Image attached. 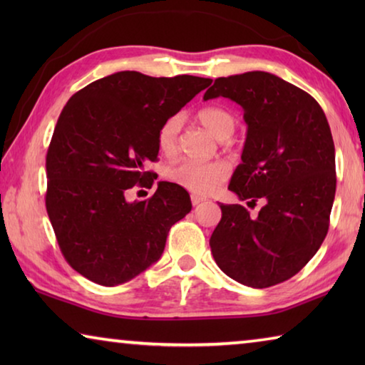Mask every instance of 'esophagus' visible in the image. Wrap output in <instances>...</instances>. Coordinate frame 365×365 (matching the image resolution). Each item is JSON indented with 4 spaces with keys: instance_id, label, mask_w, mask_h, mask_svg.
Listing matches in <instances>:
<instances>
[{
    "instance_id": "1",
    "label": "esophagus",
    "mask_w": 365,
    "mask_h": 365,
    "mask_svg": "<svg viewBox=\"0 0 365 365\" xmlns=\"http://www.w3.org/2000/svg\"><path fill=\"white\" fill-rule=\"evenodd\" d=\"M202 201H206V197L197 196V195H191V205H193V206H197V205H200V202H202Z\"/></svg>"
}]
</instances>
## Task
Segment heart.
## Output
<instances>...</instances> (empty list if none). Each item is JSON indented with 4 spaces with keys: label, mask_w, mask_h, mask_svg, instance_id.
Returning a JSON list of instances; mask_svg holds the SVG:
<instances>
[{
    "label": "heart",
    "mask_w": 365,
    "mask_h": 365,
    "mask_svg": "<svg viewBox=\"0 0 365 365\" xmlns=\"http://www.w3.org/2000/svg\"><path fill=\"white\" fill-rule=\"evenodd\" d=\"M197 120L206 130L211 132L215 138L227 140L230 138L237 119L230 110L222 106H206L197 110ZM182 115L174 114L168 120H164L158 132V148L164 156H172L178 146V133L182 128ZM230 169L225 163L212 160V163H195V160H182V163L170 165L165 170V177L172 183L178 185L185 190L196 195H211L224 183Z\"/></svg>",
    "instance_id": "obj_1"
}]
</instances>
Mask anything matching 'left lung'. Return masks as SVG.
I'll return each mask as SVG.
<instances>
[{
    "instance_id": "1",
    "label": "left lung",
    "mask_w": 365,
    "mask_h": 365,
    "mask_svg": "<svg viewBox=\"0 0 365 365\" xmlns=\"http://www.w3.org/2000/svg\"><path fill=\"white\" fill-rule=\"evenodd\" d=\"M219 96L238 103L248 125L228 190L264 206L251 217L242 205H220L209 245L230 279L274 287L298 274L329 232L336 190L330 125L311 95L269 72L215 78L205 101Z\"/></svg>"
}]
</instances>
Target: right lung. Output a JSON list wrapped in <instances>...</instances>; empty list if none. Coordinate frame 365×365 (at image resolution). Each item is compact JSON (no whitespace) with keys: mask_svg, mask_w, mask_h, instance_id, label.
Masks as SVG:
<instances>
[{"mask_svg":"<svg viewBox=\"0 0 365 365\" xmlns=\"http://www.w3.org/2000/svg\"><path fill=\"white\" fill-rule=\"evenodd\" d=\"M195 76L115 72L73 95L46 154V211L66 261L85 279L115 287L163 256L170 227L191 211L188 191L159 182L145 201L127 191L151 187L164 120L211 85Z\"/></svg>","mask_w":365,"mask_h":365,"instance_id":"right-lung-1","label":"right lung"}]
</instances>
